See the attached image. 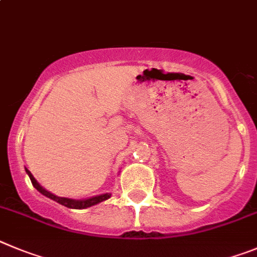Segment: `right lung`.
<instances>
[{"instance_id":"1","label":"right lung","mask_w":257,"mask_h":257,"mask_svg":"<svg viewBox=\"0 0 257 257\" xmlns=\"http://www.w3.org/2000/svg\"><path fill=\"white\" fill-rule=\"evenodd\" d=\"M25 171H27L28 176H29L30 181H32L33 186H34L35 188H37L38 191L41 192L42 195H44V196L49 197V199L55 200V201H57L58 204H61V205L66 206V208H70V209H86L89 208V206H93V205H96V204H99V202L104 201V200L109 199L110 197V194H103V195H98V196H94V197H90V199H82V200H75V199H69V197H60V196H56V195H53L52 192L47 191L46 188L42 187L39 183L37 182V180L34 178V176L30 173V171L28 168H25Z\"/></svg>"}]
</instances>
